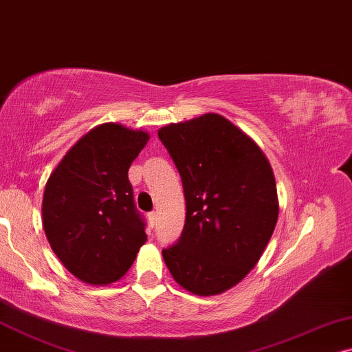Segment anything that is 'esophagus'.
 Instances as JSON below:
<instances>
[{
	"mask_svg": "<svg viewBox=\"0 0 352 352\" xmlns=\"http://www.w3.org/2000/svg\"><path fill=\"white\" fill-rule=\"evenodd\" d=\"M148 219H149V222H151V225H156L157 212H149V214H148Z\"/></svg>",
	"mask_w": 352,
	"mask_h": 352,
	"instance_id": "34e87169",
	"label": "esophagus"
}]
</instances>
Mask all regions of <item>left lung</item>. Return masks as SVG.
<instances>
[{
  "label": "left lung",
  "instance_id": "left-lung-1",
  "mask_svg": "<svg viewBox=\"0 0 352 352\" xmlns=\"http://www.w3.org/2000/svg\"><path fill=\"white\" fill-rule=\"evenodd\" d=\"M184 184L185 227L162 251L186 292L215 296L254 269L278 220L272 166L250 135L208 112L157 130Z\"/></svg>",
  "mask_w": 352,
  "mask_h": 352
}]
</instances>
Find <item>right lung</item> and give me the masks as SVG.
Returning <instances> with one entry per match:
<instances>
[{
	"mask_svg": "<svg viewBox=\"0 0 352 352\" xmlns=\"http://www.w3.org/2000/svg\"><path fill=\"white\" fill-rule=\"evenodd\" d=\"M149 133L116 122L96 125L51 172L43 191L45 235L65 269L104 287L127 274L146 243L129 168Z\"/></svg>",
	"mask_w": 352,
	"mask_h": 352,
	"instance_id": "1",
	"label": "right lung"
}]
</instances>
